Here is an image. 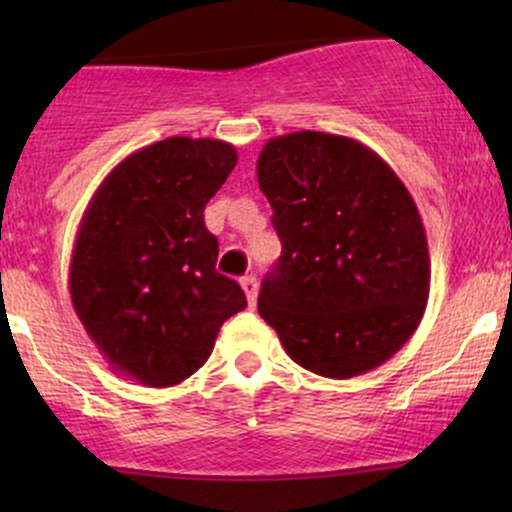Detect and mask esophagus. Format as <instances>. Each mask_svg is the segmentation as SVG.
Segmentation results:
<instances>
[{
  "label": "esophagus",
  "instance_id": "obj_1",
  "mask_svg": "<svg viewBox=\"0 0 512 512\" xmlns=\"http://www.w3.org/2000/svg\"><path fill=\"white\" fill-rule=\"evenodd\" d=\"M240 286H243V291H245V296H248V303H250V308H255V301H257V279L255 276H243V279H240Z\"/></svg>",
  "mask_w": 512,
  "mask_h": 512
}]
</instances>
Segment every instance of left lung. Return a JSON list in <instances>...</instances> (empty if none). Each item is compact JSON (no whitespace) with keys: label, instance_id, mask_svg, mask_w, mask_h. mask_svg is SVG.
I'll return each mask as SVG.
<instances>
[{"label":"left lung","instance_id":"obj_1","mask_svg":"<svg viewBox=\"0 0 512 512\" xmlns=\"http://www.w3.org/2000/svg\"><path fill=\"white\" fill-rule=\"evenodd\" d=\"M257 182L281 257L257 310L298 366L346 380L383 366L424 317L431 260L414 197L387 163L342 134L269 139Z\"/></svg>","mask_w":512,"mask_h":512}]
</instances>
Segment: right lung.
<instances>
[{
	"label": "right lung",
	"instance_id": "obj_1",
	"mask_svg": "<svg viewBox=\"0 0 512 512\" xmlns=\"http://www.w3.org/2000/svg\"><path fill=\"white\" fill-rule=\"evenodd\" d=\"M221 139L168 137L122 158L81 216L69 296L115 373L173 387L207 363L216 334L248 305L216 272L204 207L236 168Z\"/></svg>",
	"mask_w": 512,
	"mask_h": 512
}]
</instances>
